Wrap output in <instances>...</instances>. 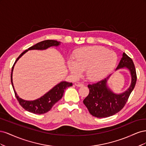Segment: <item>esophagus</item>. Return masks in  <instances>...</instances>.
Returning <instances> with one entry per match:
<instances>
[{
  "label": "esophagus",
  "mask_w": 146,
  "mask_h": 146,
  "mask_svg": "<svg viewBox=\"0 0 146 146\" xmlns=\"http://www.w3.org/2000/svg\"><path fill=\"white\" fill-rule=\"evenodd\" d=\"M75 85H76V86H82L84 85V84L83 82H76V83H75Z\"/></svg>",
  "instance_id": "1"
}]
</instances>
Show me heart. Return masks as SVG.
Masks as SVG:
<instances>
[{"label": "heart", "mask_w": 146, "mask_h": 146, "mask_svg": "<svg viewBox=\"0 0 146 146\" xmlns=\"http://www.w3.org/2000/svg\"><path fill=\"white\" fill-rule=\"evenodd\" d=\"M75 62L69 60L68 68L78 76L86 70V77L91 80L104 78L115 68L117 56L115 53L102 46H90L79 48L74 55Z\"/></svg>", "instance_id": "heart-1"}]
</instances>
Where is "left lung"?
Returning <instances> with one entry per match:
<instances>
[{"instance_id": "1", "label": "left lung", "mask_w": 146, "mask_h": 146, "mask_svg": "<svg viewBox=\"0 0 146 146\" xmlns=\"http://www.w3.org/2000/svg\"><path fill=\"white\" fill-rule=\"evenodd\" d=\"M126 68L130 70L131 76L130 86L122 94H114L107 87V78L89 84V94L83 100V104L87 107L91 115L96 117H107L116 114L124 107L129 99L136 82V72L133 60L123 53V56L116 69Z\"/></svg>"}]
</instances>
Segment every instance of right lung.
<instances>
[{
    "label": "right lung",
    "mask_w": 146,
    "mask_h": 146,
    "mask_svg": "<svg viewBox=\"0 0 146 146\" xmlns=\"http://www.w3.org/2000/svg\"><path fill=\"white\" fill-rule=\"evenodd\" d=\"M60 44V42H58L55 40H52V39H48V40H44L39 42L36 44L35 45L29 47L27 50H25L22 53L17 57L14 64H13L11 73V85L17 101H18V102L21 107L25 109L26 111L37 114H41L48 112L49 110H50V109L55 105V103H56L57 102L62 98L64 90L66 89L68 87L71 86L72 85V83L66 82H61L58 83V85H56L55 87L53 88L51 90L47 92L46 94L42 96L41 98L32 101L25 100L22 99L17 96L15 90L14 86H13L12 76L14 66L16 63V61L19 59V58H21L25 52H27L29 50H44L46 49L48 47L51 46H58Z\"/></svg>",
    "instance_id": "obj_1"
}]
</instances>
